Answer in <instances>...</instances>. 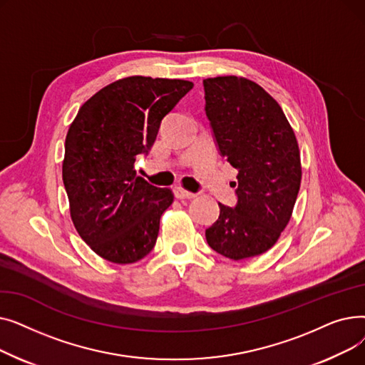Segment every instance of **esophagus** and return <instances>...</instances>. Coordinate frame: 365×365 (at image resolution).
Segmentation results:
<instances>
[{
  "instance_id": "obj_1",
  "label": "esophagus",
  "mask_w": 365,
  "mask_h": 365,
  "mask_svg": "<svg viewBox=\"0 0 365 365\" xmlns=\"http://www.w3.org/2000/svg\"><path fill=\"white\" fill-rule=\"evenodd\" d=\"M173 192H175V197L179 198V200H183V198H194V197H195L194 192H189V190L183 189L182 186H175V189H173Z\"/></svg>"
}]
</instances>
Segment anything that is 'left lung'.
<instances>
[{
  "label": "left lung",
  "instance_id": "8db88e82",
  "mask_svg": "<svg viewBox=\"0 0 365 365\" xmlns=\"http://www.w3.org/2000/svg\"><path fill=\"white\" fill-rule=\"evenodd\" d=\"M202 84L220 155L238 170L237 205L219 202L205 238L227 259L255 257L274 247L290 222L302 180L299 145L281 106L259 84L234 75Z\"/></svg>",
  "mask_w": 365,
  "mask_h": 365
}]
</instances>
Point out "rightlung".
<instances>
[{
    "label": "right lung",
    "mask_w": 365,
    "mask_h": 365,
    "mask_svg": "<svg viewBox=\"0 0 365 365\" xmlns=\"http://www.w3.org/2000/svg\"><path fill=\"white\" fill-rule=\"evenodd\" d=\"M192 87L185 80L127 76L91 96L72 121L62 165L71 219L105 260L134 263L155 245L160 219L175 197L136 176L134 163Z\"/></svg>",
    "instance_id": "right-lung-1"
}]
</instances>
